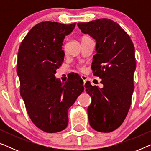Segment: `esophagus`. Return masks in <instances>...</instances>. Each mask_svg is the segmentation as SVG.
Wrapping results in <instances>:
<instances>
[{"instance_id":"34e87169","label":"esophagus","mask_w":151,"mask_h":151,"mask_svg":"<svg viewBox=\"0 0 151 151\" xmlns=\"http://www.w3.org/2000/svg\"><path fill=\"white\" fill-rule=\"evenodd\" d=\"M81 78L82 79V80H83L84 83H85V82H86V80H87V78H86V76L82 75V76H81Z\"/></svg>"}]
</instances>
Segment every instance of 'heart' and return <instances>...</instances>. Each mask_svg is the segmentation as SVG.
Instances as JSON below:
<instances>
[{"label":"heart","mask_w":151,"mask_h":151,"mask_svg":"<svg viewBox=\"0 0 151 151\" xmlns=\"http://www.w3.org/2000/svg\"><path fill=\"white\" fill-rule=\"evenodd\" d=\"M89 38H89L88 36H83L82 38V40H83V39H89ZM80 69L81 70H84V67H80Z\"/></svg>","instance_id":"obj_1"}]
</instances>
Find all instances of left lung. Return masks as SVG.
Masks as SVG:
<instances>
[{
    "instance_id": "8db88e82",
    "label": "left lung",
    "mask_w": 151,
    "mask_h": 151,
    "mask_svg": "<svg viewBox=\"0 0 151 151\" xmlns=\"http://www.w3.org/2000/svg\"><path fill=\"white\" fill-rule=\"evenodd\" d=\"M78 26L96 40L91 69L103 84L102 88L90 82L84 85L92 99L88 121L96 131L110 133L122 124L131 104L136 68L133 43L117 22L108 18L79 22Z\"/></svg>"
}]
</instances>
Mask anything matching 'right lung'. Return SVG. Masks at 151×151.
Segmentation results:
<instances>
[{"mask_svg":"<svg viewBox=\"0 0 151 151\" xmlns=\"http://www.w3.org/2000/svg\"><path fill=\"white\" fill-rule=\"evenodd\" d=\"M76 24L41 22L28 32L18 49L20 96L31 120L46 133H57L67 127L68 110L84 91L79 76L65 83L55 78L64 60V39Z\"/></svg>","mask_w":151,"mask_h":151,"instance_id":"right-lung-1","label":"right lung"}]
</instances>
